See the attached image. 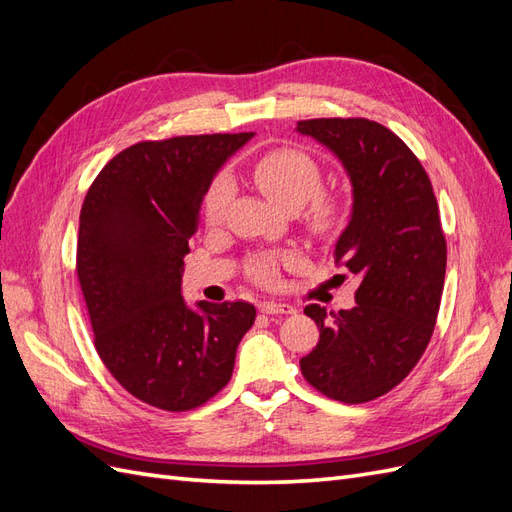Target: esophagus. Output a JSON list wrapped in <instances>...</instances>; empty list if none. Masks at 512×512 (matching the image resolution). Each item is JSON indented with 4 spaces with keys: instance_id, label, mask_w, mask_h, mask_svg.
Here are the masks:
<instances>
[{
    "instance_id": "obj_1",
    "label": "esophagus",
    "mask_w": 512,
    "mask_h": 512,
    "mask_svg": "<svg viewBox=\"0 0 512 512\" xmlns=\"http://www.w3.org/2000/svg\"><path fill=\"white\" fill-rule=\"evenodd\" d=\"M260 312L262 314H294L297 312V309H294L292 305H288V303H277V301H267V303H260Z\"/></svg>"
}]
</instances>
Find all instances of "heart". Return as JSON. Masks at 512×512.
<instances>
[{
    "label": "heart",
    "mask_w": 512,
    "mask_h": 512,
    "mask_svg": "<svg viewBox=\"0 0 512 512\" xmlns=\"http://www.w3.org/2000/svg\"><path fill=\"white\" fill-rule=\"evenodd\" d=\"M254 181L275 205L297 211L305 203V222L316 232H331L344 222L346 203L342 196L320 192V164L301 149H273L254 164ZM235 183L228 175H220L211 183L205 196V220L220 224L230 205ZM258 282H275V267L269 258H260L252 265Z\"/></svg>",
    "instance_id": "b5f03b06"
}]
</instances>
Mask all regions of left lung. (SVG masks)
<instances>
[{
    "instance_id": "8db88e82",
    "label": "left lung",
    "mask_w": 512,
    "mask_h": 512,
    "mask_svg": "<svg viewBox=\"0 0 512 512\" xmlns=\"http://www.w3.org/2000/svg\"><path fill=\"white\" fill-rule=\"evenodd\" d=\"M297 132L331 149L350 177L335 262L361 280L352 309L305 307L320 339L301 371L322 395L365 404L410 374L436 327L446 273L438 200L410 147L376 121L307 119Z\"/></svg>"
}]
</instances>
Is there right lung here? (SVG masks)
<instances>
[{
    "label": "right lung",
    "instance_id": "add662e5",
    "mask_svg": "<svg viewBox=\"0 0 512 512\" xmlns=\"http://www.w3.org/2000/svg\"><path fill=\"white\" fill-rule=\"evenodd\" d=\"M252 138L175 136L136 143L85 196L76 273L94 344L113 378L145 404L185 412L228 384L252 303L181 297L183 256L213 177Z\"/></svg>",
    "mask_w": 512,
    "mask_h": 512
}]
</instances>
